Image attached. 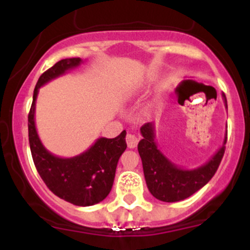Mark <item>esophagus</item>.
Wrapping results in <instances>:
<instances>
[{
  "instance_id": "esophagus-1",
  "label": "esophagus",
  "mask_w": 250,
  "mask_h": 250,
  "mask_svg": "<svg viewBox=\"0 0 250 250\" xmlns=\"http://www.w3.org/2000/svg\"><path fill=\"white\" fill-rule=\"evenodd\" d=\"M125 141H127L129 148H135L137 146V142H139V137L134 134H127Z\"/></svg>"
}]
</instances>
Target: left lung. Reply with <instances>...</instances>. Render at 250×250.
<instances>
[{
	"instance_id": "8db88e82",
	"label": "left lung",
	"mask_w": 250,
	"mask_h": 250,
	"mask_svg": "<svg viewBox=\"0 0 250 250\" xmlns=\"http://www.w3.org/2000/svg\"><path fill=\"white\" fill-rule=\"evenodd\" d=\"M227 107V99L222 94ZM143 139L139 142L137 150L142 160L147 187L154 197L163 202H177L191 196L206 186L216 173L225 154L227 134L223 145L205 165L195 169L177 167L162 154L155 142V125L153 122L143 125Z\"/></svg>"
}]
</instances>
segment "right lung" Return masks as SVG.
<instances>
[{"label": "right lung", "mask_w": 250, "mask_h": 250, "mask_svg": "<svg viewBox=\"0 0 250 250\" xmlns=\"http://www.w3.org/2000/svg\"><path fill=\"white\" fill-rule=\"evenodd\" d=\"M82 62L80 57L61 60L40 76L28 115V133L34 165L45 186L60 199L80 207H88L101 202L110 193L117 162L127 148L125 130L115 139L100 137L84 153L64 159L44 148L35 125L39 89L51 80L75 69Z\"/></svg>", "instance_id": "1"}]
</instances>
